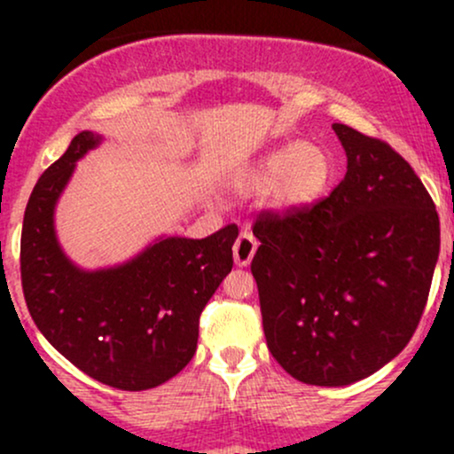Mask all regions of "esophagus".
Masks as SVG:
<instances>
[{"instance_id":"34e87169","label":"esophagus","mask_w":454,"mask_h":454,"mask_svg":"<svg viewBox=\"0 0 454 454\" xmlns=\"http://www.w3.org/2000/svg\"><path fill=\"white\" fill-rule=\"evenodd\" d=\"M256 249H258V241L254 239V234L252 232H241V234H239L237 243H234V247H232L234 262H237L239 267H247V264L252 262Z\"/></svg>"}]
</instances>
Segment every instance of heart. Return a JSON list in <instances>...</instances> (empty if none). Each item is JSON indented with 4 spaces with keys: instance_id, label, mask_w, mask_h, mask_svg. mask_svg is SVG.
Wrapping results in <instances>:
<instances>
[{
    "instance_id": "b5f03b06",
    "label": "heart",
    "mask_w": 454,
    "mask_h": 454,
    "mask_svg": "<svg viewBox=\"0 0 454 454\" xmlns=\"http://www.w3.org/2000/svg\"><path fill=\"white\" fill-rule=\"evenodd\" d=\"M333 160L326 149L311 143H286L260 155L231 176L232 194H264L275 213H299L326 194L333 179Z\"/></svg>"
}]
</instances>
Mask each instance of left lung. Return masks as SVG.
<instances>
[{"label": "left lung", "instance_id": "obj_1", "mask_svg": "<svg viewBox=\"0 0 454 454\" xmlns=\"http://www.w3.org/2000/svg\"><path fill=\"white\" fill-rule=\"evenodd\" d=\"M348 158L331 196L260 213L252 260L273 358L299 382L348 387L408 346L440 256V217L395 149L333 123Z\"/></svg>", "mask_w": 454, "mask_h": 454}]
</instances>
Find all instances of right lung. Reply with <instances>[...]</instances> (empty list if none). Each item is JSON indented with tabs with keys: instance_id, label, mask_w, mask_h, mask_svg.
I'll use <instances>...</instances> for the list:
<instances>
[{
	"instance_id": "add662e5",
	"label": "right lung",
	"mask_w": 454,
	"mask_h": 454,
	"mask_svg": "<svg viewBox=\"0 0 454 454\" xmlns=\"http://www.w3.org/2000/svg\"><path fill=\"white\" fill-rule=\"evenodd\" d=\"M102 143L76 134L31 192L20 234V281L35 326L82 373L119 390L164 384L192 361L198 320L232 269L239 228L207 239L158 237L121 264L82 269L55 231V207L76 161Z\"/></svg>"
}]
</instances>
